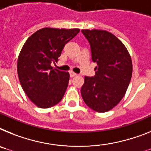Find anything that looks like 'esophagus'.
Returning <instances> with one entry per match:
<instances>
[{"label": "esophagus", "mask_w": 151, "mask_h": 151, "mask_svg": "<svg viewBox=\"0 0 151 151\" xmlns=\"http://www.w3.org/2000/svg\"><path fill=\"white\" fill-rule=\"evenodd\" d=\"M76 75H77V73H75L73 71L70 72V78H73V77H75Z\"/></svg>", "instance_id": "34e87169"}]
</instances>
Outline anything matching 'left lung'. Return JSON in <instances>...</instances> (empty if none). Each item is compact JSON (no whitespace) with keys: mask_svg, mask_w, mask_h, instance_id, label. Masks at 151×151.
Here are the masks:
<instances>
[{"mask_svg":"<svg viewBox=\"0 0 151 151\" xmlns=\"http://www.w3.org/2000/svg\"><path fill=\"white\" fill-rule=\"evenodd\" d=\"M91 46V58L97 63L93 77H84L82 98L93 111H110L121 101L132 76V61L121 40L101 30H82Z\"/></svg>","mask_w":151,"mask_h":151,"instance_id":"1","label":"left lung"}]
</instances>
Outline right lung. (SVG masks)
<instances>
[{"label": "right lung", "instance_id": "1", "mask_svg": "<svg viewBox=\"0 0 151 151\" xmlns=\"http://www.w3.org/2000/svg\"><path fill=\"white\" fill-rule=\"evenodd\" d=\"M80 29L45 27L26 40L17 60V73L23 90L33 103L40 108L56 105L64 97L69 81L68 72L54 69L64 45Z\"/></svg>", "mask_w": 151, "mask_h": 151}]
</instances>
